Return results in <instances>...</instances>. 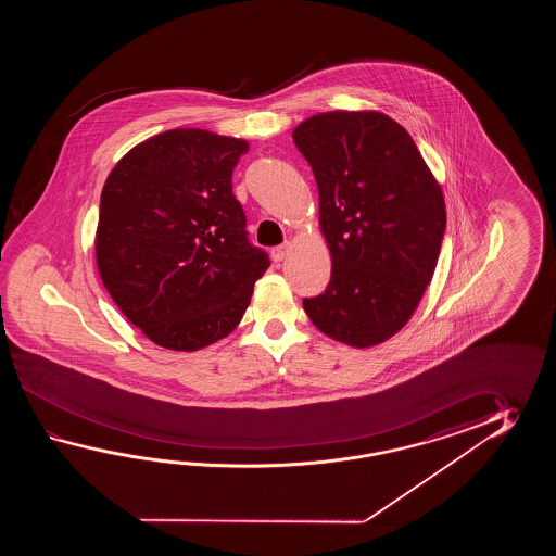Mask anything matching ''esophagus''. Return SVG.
I'll use <instances>...</instances> for the list:
<instances>
[{"instance_id": "obj_1", "label": "esophagus", "mask_w": 556, "mask_h": 556, "mask_svg": "<svg viewBox=\"0 0 556 556\" xmlns=\"http://www.w3.org/2000/svg\"><path fill=\"white\" fill-rule=\"evenodd\" d=\"M288 250H290V244H280V247L273 249V261L282 262L286 258V254H288Z\"/></svg>"}]
</instances>
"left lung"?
I'll return each mask as SVG.
<instances>
[{
	"label": "left lung",
	"mask_w": 556,
	"mask_h": 556,
	"mask_svg": "<svg viewBox=\"0 0 556 556\" xmlns=\"http://www.w3.org/2000/svg\"><path fill=\"white\" fill-rule=\"evenodd\" d=\"M318 182L319 226L331 254L324 294L304 298L312 324L369 348L412 318L445 235V201L414 139L376 111H330L295 127Z\"/></svg>",
	"instance_id": "left-lung-1"
}]
</instances>
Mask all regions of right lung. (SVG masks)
Listing matches in <instances>:
<instances>
[{"label": "right lung", "mask_w": 556, "mask_h": 556, "mask_svg": "<svg viewBox=\"0 0 556 556\" xmlns=\"http://www.w3.org/2000/svg\"><path fill=\"white\" fill-rule=\"evenodd\" d=\"M247 151L249 142L208 130H166L106 177L97 268L130 324L166 350L194 352L228 336L270 266L232 194Z\"/></svg>", "instance_id": "obj_1"}]
</instances>
